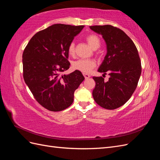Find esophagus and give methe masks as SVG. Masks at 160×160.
<instances>
[{
  "mask_svg": "<svg viewBox=\"0 0 160 160\" xmlns=\"http://www.w3.org/2000/svg\"><path fill=\"white\" fill-rule=\"evenodd\" d=\"M83 75H84V77H85V78L87 79H88V78H89V77H91L89 74H87V73H83Z\"/></svg>",
  "mask_w": 160,
  "mask_h": 160,
  "instance_id": "1",
  "label": "esophagus"
}]
</instances>
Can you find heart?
Here are the masks:
<instances>
[{
    "instance_id": "obj_1",
    "label": "heart",
    "mask_w": 160,
    "mask_h": 160,
    "mask_svg": "<svg viewBox=\"0 0 160 160\" xmlns=\"http://www.w3.org/2000/svg\"><path fill=\"white\" fill-rule=\"evenodd\" d=\"M88 44L93 48V49H97L100 47L101 41L100 38L94 34H90L85 38ZM69 55L73 56L75 53V42H71L67 48ZM96 65V62L93 59H79L72 62V68L75 70L83 72L84 73H88L93 69Z\"/></svg>"
}]
</instances>
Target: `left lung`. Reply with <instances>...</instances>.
<instances>
[{
  "instance_id": "left-lung-1",
  "label": "left lung",
  "mask_w": 160,
  "mask_h": 160,
  "mask_svg": "<svg viewBox=\"0 0 160 160\" xmlns=\"http://www.w3.org/2000/svg\"><path fill=\"white\" fill-rule=\"evenodd\" d=\"M92 31L102 35L107 45V55L98 71L109 72V81L93 77V97L101 108L115 109L124 105L136 89L142 72L141 61L134 42L122 30L115 27L95 25Z\"/></svg>"
}]
</instances>
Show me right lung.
Here are the masks:
<instances>
[{"mask_svg":"<svg viewBox=\"0 0 160 160\" xmlns=\"http://www.w3.org/2000/svg\"><path fill=\"white\" fill-rule=\"evenodd\" d=\"M83 27L51 25L37 32L23 51L24 80L37 102L48 110L60 111L69 108L73 102L75 91L85 79L77 70L60 76L70 66L67 48Z\"/></svg>","mask_w":160,"mask_h":160,"instance_id":"add662e5","label":"right lung"}]
</instances>
